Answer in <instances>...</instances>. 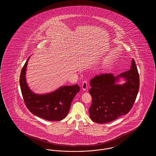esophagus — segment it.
Segmentation results:
<instances>
[{
  "mask_svg": "<svg viewBox=\"0 0 156 156\" xmlns=\"http://www.w3.org/2000/svg\"><path fill=\"white\" fill-rule=\"evenodd\" d=\"M88 88V82L87 81H84L82 82V88L83 90H86Z\"/></svg>",
  "mask_w": 156,
  "mask_h": 156,
  "instance_id": "1",
  "label": "esophagus"
}]
</instances>
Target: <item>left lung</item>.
<instances>
[{
	"mask_svg": "<svg viewBox=\"0 0 156 156\" xmlns=\"http://www.w3.org/2000/svg\"><path fill=\"white\" fill-rule=\"evenodd\" d=\"M120 77L126 81L123 85L115 83ZM90 85L92 101L89 115L94 122L108 123L126 115L133 107L140 86L134 60L132 59L130 69L116 76L108 73L98 75L91 79Z\"/></svg>",
	"mask_w": 156,
	"mask_h": 156,
	"instance_id": "1",
	"label": "left lung"
}]
</instances>
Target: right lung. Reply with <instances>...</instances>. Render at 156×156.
Segmentation results:
<instances>
[{"instance_id": "1", "label": "right lung", "mask_w": 156, "mask_h": 156, "mask_svg": "<svg viewBox=\"0 0 156 156\" xmlns=\"http://www.w3.org/2000/svg\"><path fill=\"white\" fill-rule=\"evenodd\" d=\"M27 59L20 76V85L23 100L27 109L33 114L49 121H59L66 117L75 95L80 91L78 85L64 86L55 91L37 95L33 93L26 81Z\"/></svg>"}]
</instances>
